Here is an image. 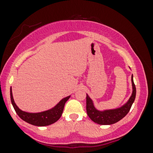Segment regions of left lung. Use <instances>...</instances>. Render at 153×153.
<instances>
[{
	"instance_id": "1",
	"label": "left lung",
	"mask_w": 153,
	"mask_h": 153,
	"mask_svg": "<svg viewBox=\"0 0 153 153\" xmlns=\"http://www.w3.org/2000/svg\"><path fill=\"white\" fill-rule=\"evenodd\" d=\"M132 85V93L130 99L124 105L113 110H107L100 111L95 109L93 101L88 94L86 95V111L88 115L93 122L99 125H112L123 119L131 108L132 105L135 101L136 95V88L133 81V76L131 78Z\"/></svg>"
}]
</instances>
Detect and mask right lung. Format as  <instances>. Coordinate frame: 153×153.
<instances>
[{
	"label": "right lung",
	"mask_w": 153,
	"mask_h": 153,
	"mask_svg": "<svg viewBox=\"0 0 153 153\" xmlns=\"http://www.w3.org/2000/svg\"><path fill=\"white\" fill-rule=\"evenodd\" d=\"M10 100H11L12 105L18 116L26 123L36 126H49V125L53 124V123L58 121L60 119V117H61L65 102H67V100L71 97L68 96L65 97V98L62 99L56 106H55L52 109L47 110V111L41 112V113H30L22 111L21 110H20L18 108V106L15 103L13 97L11 88H10Z\"/></svg>",
	"instance_id": "obj_1"
}]
</instances>
